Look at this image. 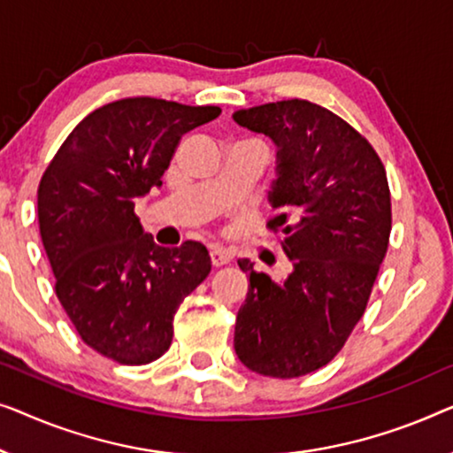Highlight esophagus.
<instances>
[{
	"label": "esophagus",
	"mask_w": 453,
	"mask_h": 453,
	"mask_svg": "<svg viewBox=\"0 0 453 453\" xmlns=\"http://www.w3.org/2000/svg\"><path fill=\"white\" fill-rule=\"evenodd\" d=\"M209 257H211V265L213 266H224V265L229 263V260H232V257H229V252L221 250V248H211Z\"/></svg>",
	"instance_id": "1"
}]
</instances>
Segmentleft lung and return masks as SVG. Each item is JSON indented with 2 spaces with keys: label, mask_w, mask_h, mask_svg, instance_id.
Listing matches in <instances>:
<instances>
[{
  "label": "left lung",
  "mask_w": 453,
  "mask_h": 453,
  "mask_svg": "<svg viewBox=\"0 0 453 453\" xmlns=\"http://www.w3.org/2000/svg\"><path fill=\"white\" fill-rule=\"evenodd\" d=\"M234 120L277 145L266 227L283 234L293 266L275 283L238 260L250 285L234 349L252 372L299 378L333 361L365 311L392 229L386 170L361 133L314 102H269Z\"/></svg>",
  "instance_id": "8db88e82"
}]
</instances>
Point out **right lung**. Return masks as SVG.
I'll return each mask as SVG.
<instances>
[{
    "label": "right lung",
    "mask_w": 453,
    "mask_h": 453,
    "mask_svg": "<svg viewBox=\"0 0 453 453\" xmlns=\"http://www.w3.org/2000/svg\"><path fill=\"white\" fill-rule=\"evenodd\" d=\"M219 114L150 96L111 102L69 133L44 170L38 226L55 293L81 341L108 359H160L178 305L211 271L201 242L157 246L135 199L162 187L184 133Z\"/></svg>",
    "instance_id": "add662e5"
}]
</instances>
